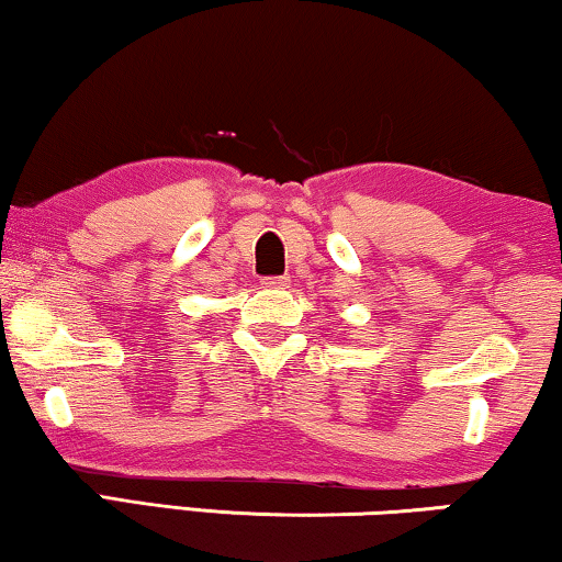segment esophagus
<instances>
[{
    "label": "esophagus",
    "instance_id": "1",
    "mask_svg": "<svg viewBox=\"0 0 562 562\" xmlns=\"http://www.w3.org/2000/svg\"><path fill=\"white\" fill-rule=\"evenodd\" d=\"M289 276H266V279H260V286L263 289H289Z\"/></svg>",
    "mask_w": 562,
    "mask_h": 562
}]
</instances>
